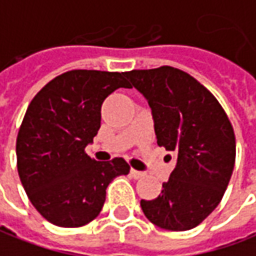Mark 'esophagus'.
Masks as SVG:
<instances>
[{
    "instance_id": "esophagus-1",
    "label": "esophagus",
    "mask_w": 256,
    "mask_h": 256,
    "mask_svg": "<svg viewBox=\"0 0 256 256\" xmlns=\"http://www.w3.org/2000/svg\"><path fill=\"white\" fill-rule=\"evenodd\" d=\"M130 174H132V178H141L146 176V173L144 172H140V170H136V169H130Z\"/></svg>"
}]
</instances>
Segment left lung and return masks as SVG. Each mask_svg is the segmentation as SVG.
Segmentation results:
<instances>
[{"mask_svg":"<svg viewBox=\"0 0 256 256\" xmlns=\"http://www.w3.org/2000/svg\"><path fill=\"white\" fill-rule=\"evenodd\" d=\"M126 78L152 110L158 146L178 160L160 194L141 200V209L158 228L190 230L214 212L228 188L236 162L233 126L214 94L180 69L132 70Z\"/></svg>","mask_w":256,"mask_h":256,"instance_id":"1","label":"left lung"}]
</instances>
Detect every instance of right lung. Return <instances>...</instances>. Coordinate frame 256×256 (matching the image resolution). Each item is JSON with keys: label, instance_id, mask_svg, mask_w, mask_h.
Returning a JSON list of instances; mask_svg holds the SVG:
<instances>
[{"label": "right lung", "instance_id": "right-lung-1", "mask_svg": "<svg viewBox=\"0 0 256 256\" xmlns=\"http://www.w3.org/2000/svg\"><path fill=\"white\" fill-rule=\"evenodd\" d=\"M132 86L126 72L74 69L52 78L28 104L16 138L18 173L38 214L60 228L94 220L108 184L130 166L123 158L97 162L86 146L101 126V105Z\"/></svg>", "mask_w": 256, "mask_h": 256}]
</instances>
